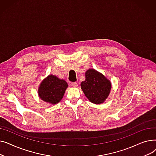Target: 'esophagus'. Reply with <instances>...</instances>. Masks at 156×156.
<instances>
[{"label": "esophagus", "mask_w": 156, "mask_h": 156, "mask_svg": "<svg viewBox=\"0 0 156 156\" xmlns=\"http://www.w3.org/2000/svg\"><path fill=\"white\" fill-rule=\"evenodd\" d=\"M71 85H72L73 87H77L78 83H77L76 82H73V83H71Z\"/></svg>", "instance_id": "obj_1"}]
</instances>
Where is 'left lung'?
<instances>
[{
    "mask_svg": "<svg viewBox=\"0 0 156 156\" xmlns=\"http://www.w3.org/2000/svg\"><path fill=\"white\" fill-rule=\"evenodd\" d=\"M81 88L90 101L100 104L108 99L112 84L103 74L94 69H89L85 72V80L81 83Z\"/></svg>",
    "mask_w": 156,
    "mask_h": 156,
    "instance_id": "obj_1",
    "label": "left lung"
}]
</instances>
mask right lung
<instances>
[{
    "label": "right lung",
    "mask_w": 156,
    "mask_h": 156,
    "mask_svg": "<svg viewBox=\"0 0 156 156\" xmlns=\"http://www.w3.org/2000/svg\"><path fill=\"white\" fill-rule=\"evenodd\" d=\"M68 87V85L65 80L49 75L40 83L38 95L44 102L54 105L61 101Z\"/></svg>",
    "instance_id": "add662e5"
}]
</instances>
